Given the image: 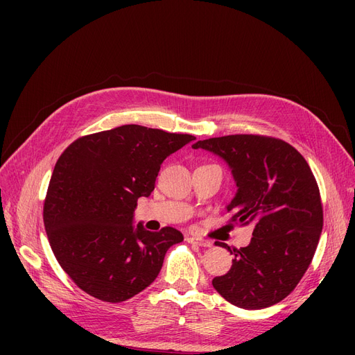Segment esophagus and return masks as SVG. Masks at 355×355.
I'll return each instance as SVG.
<instances>
[{
  "mask_svg": "<svg viewBox=\"0 0 355 355\" xmlns=\"http://www.w3.org/2000/svg\"><path fill=\"white\" fill-rule=\"evenodd\" d=\"M187 241L191 244H197L200 247H211V243L209 240H202V239H196V237H187Z\"/></svg>",
  "mask_w": 355,
  "mask_h": 355,
  "instance_id": "1",
  "label": "esophagus"
}]
</instances>
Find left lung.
I'll return each instance as SVG.
<instances>
[{
	"mask_svg": "<svg viewBox=\"0 0 355 355\" xmlns=\"http://www.w3.org/2000/svg\"><path fill=\"white\" fill-rule=\"evenodd\" d=\"M194 149L219 155L231 168L237 194L227 206L232 222L253 223L247 247H225L231 270L213 278L230 304L262 309L280 302L304 277L323 230L320 189L305 158L282 139L230 135L198 141Z\"/></svg>",
	"mask_w": 355,
	"mask_h": 355,
	"instance_id": "obj_1",
	"label": "left lung"
}]
</instances>
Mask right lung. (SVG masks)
I'll use <instances>...</instances> for the list:
<instances>
[{"label": "right lung", "mask_w": 355, "mask_h": 355, "mask_svg": "<svg viewBox=\"0 0 355 355\" xmlns=\"http://www.w3.org/2000/svg\"><path fill=\"white\" fill-rule=\"evenodd\" d=\"M194 136L127 124L83 136L59 157L44 200V227L59 265L83 292L123 302L151 284L180 231L133 227L163 161Z\"/></svg>", "instance_id": "right-lung-1"}]
</instances>
